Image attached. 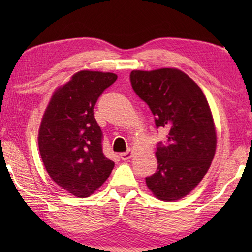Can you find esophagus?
I'll return each mask as SVG.
<instances>
[{
    "label": "esophagus",
    "instance_id": "1",
    "mask_svg": "<svg viewBox=\"0 0 252 252\" xmlns=\"http://www.w3.org/2000/svg\"><path fill=\"white\" fill-rule=\"evenodd\" d=\"M132 152H133V151H132L131 149H130V150H127L126 152H122L121 155H120L121 159H122V160H125V161H126V160H129L130 158L132 157Z\"/></svg>",
    "mask_w": 252,
    "mask_h": 252
}]
</instances>
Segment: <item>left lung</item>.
<instances>
[{"label":"left lung","mask_w":252,"mask_h":252,"mask_svg":"<svg viewBox=\"0 0 252 252\" xmlns=\"http://www.w3.org/2000/svg\"><path fill=\"white\" fill-rule=\"evenodd\" d=\"M133 90L147 102L157 127L168 132L167 143L158 146V169L146 178L148 189L162 201L185 198L206 176L215 158L217 132L204 93L176 67L133 70Z\"/></svg>","instance_id":"left-lung-1"}]
</instances>
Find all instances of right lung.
I'll list each match as a JSON object with an SVG mask.
<instances>
[{
	"instance_id": "right-lung-1",
	"label": "right lung",
	"mask_w": 252,
	"mask_h": 252,
	"mask_svg": "<svg viewBox=\"0 0 252 252\" xmlns=\"http://www.w3.org/2000/svg\"><path fill=\"white\" fill-rule=\"evenodd\" d=\"M118 75L81 70L53 92L39 127V150L50 178L78 198L94 193L114 162L102 151V132L93 109Z\"/></svg>"
}]
</instances>
